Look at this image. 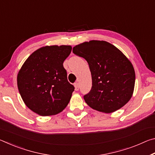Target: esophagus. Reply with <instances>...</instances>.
I'll list each match as a JSON object with an SVG mask.
<instances>
[{
  "label": "esophagus",
  "mask_w": 155,
  "mask_h": 155,
  "mask_svg": "<svg viewBox=\"0 0 155 155\" xmlns=\"http://www.w3.org/2000/svg\"><path fill=\"white\" fill-rule=\"evenodd\" d=\"M74 87H75L76 91H78V90H79V83H78V82L75 83H74Z\"/></svg>",
  "instance_id": "esophagus-1"
}]
</instances>
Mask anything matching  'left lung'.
Here are the masks:
<instances>
[{
	"label": "left lung",
	"mask_w": 155,
	"mask_h": 155,
	"mask_svg": "<svg viewBox=\"0 0 155 155\" xmlns=\"http://www.w3.org/2000/svg\"><path fill=\"white\" fill-rule=\"evenodd\" d=\"M72 52L87 61L92 79L84 100L91 108L107 113L124 106L133 96L135 73L130 60L113 44L91 40L78 44Z\"/></svg>",
	"instance_id": "1"
}]
</instances>
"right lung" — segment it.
Segmentation results:
<instances>
[{"label": "right lung", "instance_id": "1", "mask_svg": "<svg viewBox=\"0 0 155 155\" xmlns=\"http://www.w3.org/2000/svg\"><path fill=\"white\" fill-rule=\"evenodd\" d=\"M72 46H46L36 50L21 67L18 88L28 109L41 116L61 112L72 97L74 87L68 81L64 61Z\"/></svg>", "mask_w": 155, "mask_h": 155}]
</instances>
